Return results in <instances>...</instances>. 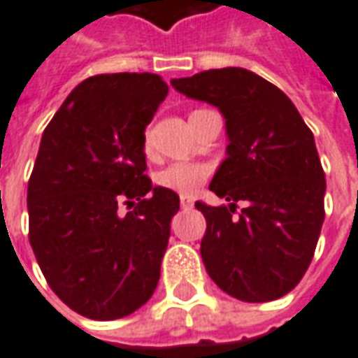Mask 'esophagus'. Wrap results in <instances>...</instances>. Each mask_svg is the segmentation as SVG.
Returning <instances> with one entry per match:
<instances>
[{
	"mask_svg": "<svg viewBox=\"0 0 358 358\" xmlns=\"http://www.w3.org/2000/svg\"><path fill=\"white\" fill-rule=\"evenodd\" d=\"M179 203H181V208H191L193 207V199L189 195H183L179 199Z\"/></svg>",
	"mask_w": 358,
	"mask_h": 358,
	"instance_id": "obj_1",
	"label": "esophagus"
}]
</instances>
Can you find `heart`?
Here are the masks:
<instances>
[{"mask_svg": "<svg viewBox=\"0 0 358 358\" xmlns=\"http://www.w3.org/2000/svg\"><path fill=\"white\" fill-rule=\"evenodd\" d=\"M143 150L150 153L151 141L150 131L143 136ZM210 175V167L207 163L201 162H175L163 167L159 173L155 175V181L162 189L181 193V195H191L195 193L201 185L205 183Z\"/></svg>", "mask_w": 358, "mask_h": 358, "instance_id": "heart-1", "label": "heart"}]
</instances>
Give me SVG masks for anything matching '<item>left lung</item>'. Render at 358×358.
I'll return each mask as SVG.
<instances>
[{"label":"left lung","mask_w":358,"mask_h":358,"mask_svg":"<svg viewBox=\"0 0 358 358\" xmlns=\"http://www.w3.org/2000/svg\"><path fill=\"white\" fill-rule=\"evenodd\" d=\"M227 120V159L208 189L230 201L210 207L201 256L229 296L262 303L289 294L313 260L325 218V173L311 129L292 100L246 69H213L171 80ZM238 202L245 203L239 217Z\"/></svg>","instance_id":"1"}]
</instances>
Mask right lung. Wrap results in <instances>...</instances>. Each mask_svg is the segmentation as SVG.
<instances>
[{
	"label": "right lung",
	"mask_w": 358,
	"mask_h": 358,
	"mask_svg": "<svg viewBox=\"0 0 358 358\" xmlns=\"http://www.w3.org/2000/svg\"><path fill=\"white\" fill-rule=\"evenodd\" d=\"M167 92L159 74H96L43 131L29 242L50 289L84 317H126L159 282L179 196L145 175L143 131Z\"/></svg>",
	"instance_id": "obj_1"
}]
</instances>
